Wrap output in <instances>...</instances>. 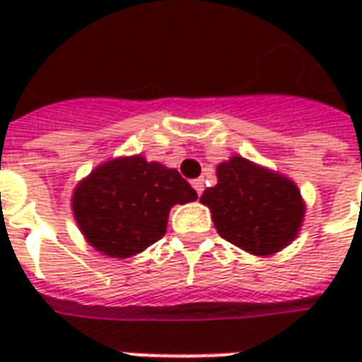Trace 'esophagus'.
<instances>
[{
    "label": "esophagus",
    "mask_w": 362,
    "mask_h": 362,
    "mask_svg": "<svg viewBox=\"0 0 362 362\" xmlns=\"http://www.w3.org/2000/svg\"><path fill=\"white\" fill-rule=\"evenodd\" d=\"M191 185H193V189L197 191V195H202L203 187H205V185H203V179H193V181H191Z\"/></svg>",
    "instance_id": "esophagus-1"
}]
</instances>
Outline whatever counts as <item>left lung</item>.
I'll return each instance as SVG.
<instances>
[{
    "mask_svg": "<svg viewBox=\"0 0 362 362\" xmlns=\"http://www.w3.org/2000/svg\"><path fill=\"white\" fill-rule=\"evenodd\" d=\"M217 233L254 256H272L298 235L304 202L294 181L243 157L217 165V185L203 191Z\"/></svg>",
    "mask_w": 362,
    "mask_h": 362,
    "instance_id": "obj_1",
    "label": "left lung"
}]
</instances>
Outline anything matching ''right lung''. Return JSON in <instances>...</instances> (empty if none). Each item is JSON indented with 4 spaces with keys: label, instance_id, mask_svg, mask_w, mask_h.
Here are the masks:
<instances>
[{
    "label": "right lung",
    "instance_id": "right-lung-1",
    "mask_svg": "<svg viewBox=\"0 0 362 362\" xmlns=\"http://www.w3.org/2000/svg\"><path fill=\"white\" fill-rule=\"evenodd\" d=\"M195 199V189L177 169L134 155L106 160L82 179L72 195V211L94 250L122 259L159 242L171 207Z\"/></svg>",
    "mask_w": 362,
    "mask_h": 362
}]
</instances>
